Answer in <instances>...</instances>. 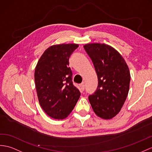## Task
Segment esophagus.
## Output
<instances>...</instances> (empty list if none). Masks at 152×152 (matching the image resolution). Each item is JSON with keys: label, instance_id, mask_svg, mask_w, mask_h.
Listing matches in <instances>:
<instances>
[{"label": "esophagus", "instance_id": "obj_1", "mask_svg": "<svg viewBox=\"0 0 152 152\" xmlns=\"http://www.w3.org/2000/svg\"><path fill=\"white\" fill-rule=\"evenodd\" d=\"M80 89H81V90H82L83 91V90H84V88H85V87H84V84L83 83H82V84H80Z\"/></svg>", "mask_w": 152, "mask_h": 152}]
</instances>
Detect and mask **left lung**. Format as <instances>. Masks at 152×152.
<instances>
[{
    "instance_id": "obj_1",
    "label": "left lung",
    "mask_w": 152,
    "mask_h": 152,
    "mask_svg": "<svg viewBox=\"0 0 152 152\" xmlns=\"http://www.w3.org/2000/svg\"><path fill=\"white\" fill-rule=\"evenodd\" d=\"M84 48L93 62L98 78L97 89L89 96V101L97 116L112 119L119 113L128 94V66L123 56L108 44H86Z\"/></svg>"
}]
</instances>
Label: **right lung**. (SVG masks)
Here are the masks:
<instances>
[{
    "instance_id": "1",
    "label": "right lung",
    "mask_w": 152,
    "mask_h": 152,
    "mask_svg": "<svg viewBox=\"0 0 152 152\" xmlns=\"http://www.w3.org/2000/svg\"><path fill=\"white\" fill-rule=\"evenodd\" d=\"M77 44H55L41 55L35 69L37 94L45 113L55 119H64L72 112L80 93L72 83L69 58Z\"/></svg>"
}]
</instances>
